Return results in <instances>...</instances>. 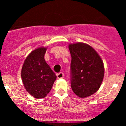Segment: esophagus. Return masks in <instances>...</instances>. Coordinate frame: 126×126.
Returning <instances> with one entry per match:
<instances>
[{"mask_svg":"<svg viewBox=\"0 0 126 126\" xmlns=\"http://www.w3.org/2000/svg\"><path fill=\"white\" fill-rule=\"evenodd\" d=\"M57 78L59 79H62L64 78V73H62V72H61V73H58L57 74Z\"/></svg>","mask_w":126,"mask_h":126,"instance_id":"esophagus-1","label":"esophagus"}]
</instances>
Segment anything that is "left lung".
I'll return each mask as SVG.
<instances>
[{
	"instance_id": "left-lung-1",
	"label": "left lung",
	"mask_w": 126,
	"mask_h": 126,
	"mask_svg": "<svg viewBox=\"0 0 126 126\" xmlns=\"http://www.w3.org/2000/svg\"><path fill=\"white\" fill-rule=\"evenodd\" d=\"M71 55V84L73 92L80 98L91 96L100 87L104 76L102 59L88 44H70Z\"/></svg>"
}]
</instances>
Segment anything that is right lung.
I'll list each match as a JSON object with an SVG mask.
<instances>
[{
    "instance_id": "right-lung-1",
    "label": "right lung",
    "mask_w": 126,
    "mask_h": 126,
    "mask_svg": "<svg viewBox=\"0 0 126 126\" xmlns=\"http://www.w3.org/2000/svg\"><path fill=\"white\" fill-rule=\"evenodd\" d=\"M47 48H38L28 55L21 70L24 88L35 98H43L50 92L57 76L45 61Z\"/></svg>"
}]
</instances>
